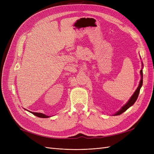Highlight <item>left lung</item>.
<instances>
[{"instance_id": "obj_1", "label": "left lung", "mask_w": 154, "mask_h": 154, "mask_svg": "<svg viewBox=\"0 0 154 154\" xmlns=\"http://www.w3.org/2000/svg\"><path fill=\"white\" fill-rule=\"evenodd\" d=\"M142 63V69L140 71V74H141V80L140 82H139V86L137 87V89L136 90V91L134 92V93L133 94V95L130 97V98L129 99V100L127 101V103H126L125 105H124L122 108H121L120 110H119L118 112H116L113 114V116H118V115H120L122 114V113H123L124 112H125L126 110H127L128 109H129L130 106H132L135 102L136 101L137 97H138V96H139V92H140V89L141 88L143 85V62H141Z\"/></svg>"}]
</instances>
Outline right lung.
<instances>
[{
	"label": "right lung",
	"instance_id": "obj_1",
	"mask_svg": "<svg viewBox=\"0 0 154 154\" xmlns=\"http://www.w3.org/2000/svg\"><path fill=\"white\" fill-rule=\"evenodd\" d=\"M29 111V110H27ZM29 112L32 113L33 115L37 116V117H39V118H49V116L45 115L44 114H42V113H38V112H31V111H29Z\"/></svg>",
	"mask_w": 154,
	"mask_h": 154
}]
</instances>
